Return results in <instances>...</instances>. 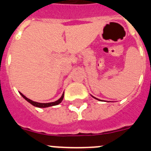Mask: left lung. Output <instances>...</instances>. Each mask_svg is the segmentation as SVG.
<instances>
[{
    "label": "left lung",
    "instance_id": "obj_1",
    "mask_svg": "<svg viewBox=\"0 0 151 151\" xmlns=\"http://www.w3.org/2000/svg\"><path fill=\"white\" fill-rule=\"evenodd\" d=\"M94 98H95V97H94ZM95 99H96V98H95Z\"/></svg>",
    "mask_w": 151,
    "mask_h": 151
}]
</instances>
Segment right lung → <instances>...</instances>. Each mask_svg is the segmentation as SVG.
I'll return each mask as SVG.
<instances>
[{
	"instance_id": "obj_1",
	"label": "right lung",
	"mask_w": 151,
	"mask_h": 151,
	"mask_svg": "<svg viewBox=\"0 0 151 151\" xmlns=\"http://www.w3.org/2000/svg\"><path fill=\"white\" fill-rule=\"evenodd\" d=\"M20 94H21V96H23V97L27 101V102H29V103H31V104H32V106H34L39 107V108H46V107H49V106H56V105H58L59 103H61V101L63 100V98H64V93H63L62 96H61V97L59 99H58L57 101H55V102H53V103H37V102H34V101L28 99V98L26 97V96H25L24 95H23V94L21 93H20Z\"/></svg>"
}]
</instances>
